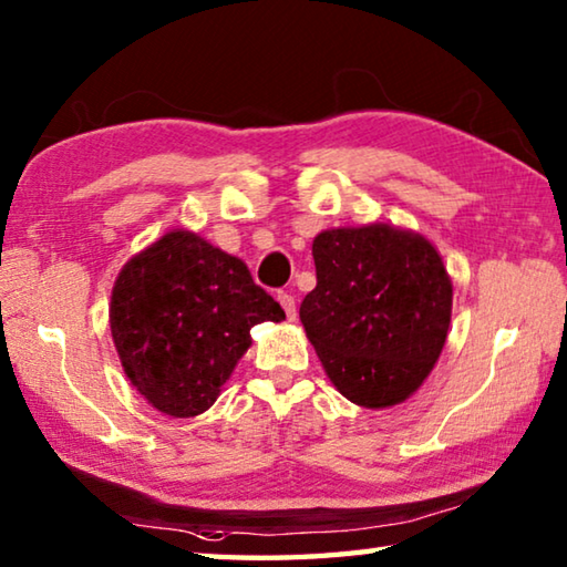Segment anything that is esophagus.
Instances as JSON below:
<instances>
[{
  "label": "esophagus",
  "mask_w": 567,
  "mask_h": 567,
  "mask_svg": "<svg viewBox=\"0 0 567 567\" xmlns=\"http://www.w3.org/2000/svg\"><path fill=\"white\" fill-rule=\"evenodd\" d=\"M277 300H280L282 310L287 315V320H295L297 318V307H295V297L290 292H277Z\"/></svg>",
  "instance_id": "esophagus-1"
}]
</instances>
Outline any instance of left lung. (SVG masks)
I'll return each mask as SVG.
<instances>
[{
	"instance_id": "obj_1",
	"label": "left lung",
	"mask_w": 567,
	"mask_h": 567,
	"mask_svg": "<svg viewBox=\"0 0 567 567\" xmlns=\"http://www.w3.org/2000/svg\"><path fill=\"white\" fill-rule=\"evenodd\" d=\"M318 285L300 320L340 395L368 410L405 402L433 372L453 315L437 247L385 223L332 227L312 239Z\"/></svg>"
}]
</instances>
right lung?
I'll use <instances>...</instances> for the list:
<instances>
[{
	"label": "right lung",
	"mask_w": 567,
	"mask_h": 567,
	"mask_svg": "<svg viewBox=\"0 0 567 567\" xmlns=\"http://www.w3.org/2000/svg\"><path fill=\"white\" fill-rule=\"evenodd\" d=\"M285 310L247 265L192 229H169L132 255L110 300V330L124 375L152 408L195 417L215 405L249 330Z\"/></svg>",
	"instance_id": "right-lung-1"
}]
</instances>
